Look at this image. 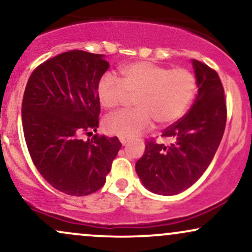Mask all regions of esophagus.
<instances>
[{
    "label": "esophagus",
    "mask_w": 252,
    "mask_h": 252,
    "mask_svg": "<svg viewBox=\"0 0 252 252\" xmlns=\"http://www.w3.org/2000/svg\"><path fill=\"white\" fill-rule=\"evenodd\" d=\"M120 141H121V143L123 144V146H126V144H128L129 143V138H126V137H120Z\"/></svg>",
    "instance_id": "34e87169"
}]
</instances>
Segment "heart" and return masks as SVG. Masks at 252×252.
<instances>
[{
  "label": "heart",
  "instance_id": "obj_1",
  "mask_svg": "<svg viewBox=\"0 0 252 252\" xmlns=\"http://www.w3.org/2000/svg\"><path fill=\"white\" fill-rule=\"evenodd\" d=\"M121 80L104 74L97 85L99 104L106 110L126 105L135 97L136 108L104 121V129L120 137H134L153 124L176 122L185 114L195 92V78L186 68L168 67L149 62L132 63L120 71Z\"/></svg>",
  "mask_w": 252,
  "mask_h": 252
}]
</instances>
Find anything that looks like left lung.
<instances>
[{
  "instance_id": "1",
  "label": "left lung",
  "mask_w": 252,
  "mask_h": 252,
  "mask_svg": "<svg viewBox=\"0 0 252 252\" xmlns=\"http://www.w3.org/2000/svg\"><path fill=\"white\" fill-rule=\"evenodd\" d=\"M198 94L186 115L170 124L161 137L169 143L146 142L136 162V173L152 192L174 195L204 174L215 156L226 126V99L218 73L206 63L192 60Z\"/></svg>"
}]
</instances>
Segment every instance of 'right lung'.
Here are the masks:
<instances>
[{"instance_id": "obj_1", "label": "right lung", "mask_w": 252, "mask_h": 252, "mask_svg": "<svg viewBox=\"0 0 252 252\" xmlns=\"http://www.w3.org/2000/svg\"><path fill=\"white\" fill-rule=\"evenodd\" d=\"M109 68L102 54L73 50L46 60L32 72L22 99L28 152L40 174L68 195L102 189L122 143L97 131V85Z\"/></svg>"}]
</instances>
